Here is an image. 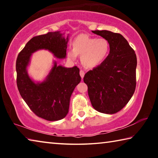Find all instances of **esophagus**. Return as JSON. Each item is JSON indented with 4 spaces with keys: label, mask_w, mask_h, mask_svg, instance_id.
I'll return each mask as SVG.
<instances>
[{
    "label": "esophagus",
    "mask_w": 158,
    "mask_h": 158,
    "mask_svg": "<svg viewBox=\"0 0 158 158\" xmlns=\"http://www.w3.org/2000/svg\"><path fill=\"white\" fill-rule=\"evenodd\" d=\"M84 74H85V73H84V70H80V76H81V78L83 79L84 78Z\"/></svg>",
    "instance_id": "34e87169"
}]
</instances>
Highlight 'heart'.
<instances>
[{
  "label": "heart",
  "mask_w": 158,
  "mask_h": 158,
  "mask_svg": "<svg viewBox=\"0 0 158 158\" xmlns=\"http://www.w3.org/2000/svg\"><path fill=\"white\" fill-rule=\"evenodd\" d=\"M73 49L68 52V57L70 60H75L77 55L81 56V63L89 68L97 67L105 60L110 50L109 42L100 37H90L81 35L74 41Z\"/></svg>",
  "instance_id": "heart-1"
}]
</instances>
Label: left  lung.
Segmentation results:
<instances>
[{"label": "left lung", "mask_w": 158, "mask_h": 158, "mask_svg": "<svg viewBox=\"0 0 158 158\" xmlns=\"http://www.w3.org/2000/svg\"><path fill=\"white\" fill-rule=\"evenodd\" d=\"M109 42V53L100 65L85 73L91 105L96 111L113 114L127 105L136 88L137 56L126 39L109 31H92Z\"/></svg>", "instance_id": "1"}]
</instances>
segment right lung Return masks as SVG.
I'll list each match as a JSON object with an SVG mask.
<instances>
[{
  "label": "right lung",
  "mask_w": 158,
  "mask_h": 158,
  "mask_svg": "<svg viewBox=\"0 0 158 158\" xmlns=\"http://www.w3.org/2000/svg\"><path fill=\"white\" fill-rule=\"evenodd\" d=\"M63 35L56 31L33 37L19 53L16 62L21 96L35 114L49 121L61 120L68 114L72 93L81 79L79 69L57 65L54 61L46 79L35 82L28 75L27 67L32 53L40 49L48 50L57 58H65L69 40L68 35L65 38Z\"/></svg>",
  "instance_id": "add662e5"
}]
</instances>
